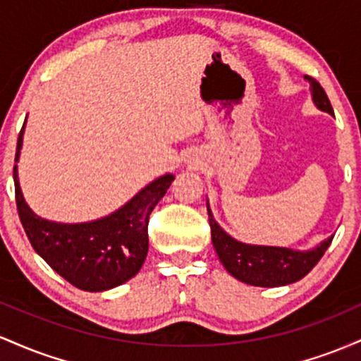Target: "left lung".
<instances>
[{
  "label": "left lung",
  "mask_w": 361,
  "mask_h": 361,
  "mask_svg": "<svg viewBox=\"0 0 361 361\" xmlns=\"http://www.w3.org/2000/svg\"><path fill=\"white\" fill-rule=\"evenodd\" d=\"M305 80L310 83L312 100L324 112L333 114L329 99L321 87V83L312 76L305 75ZM209 226H212L213 247L220 257L221 264L242 283L254 286H285L298 281L312 268L321 261L327 247L333 242V237L326 238L317 247L310 250H293L286 247H269V245H250L235 240L228 233L214 221L212 209L208 208Z\"/></svg>",
  "instance_id": "left-lung-1"
}]
</instances>
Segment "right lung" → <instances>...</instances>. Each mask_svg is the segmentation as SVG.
<instances>
[{"mask_svg":"<svg viewBox=\"0 0 361 361\" xmlns=\"http://www.w3.org/2000/svg\"><path fill=\"white\" fill-rule=\"evenodd\" d=\"M23 124L17 141L18 160L23 141ZM15 200L20 221L28 240L56 273L76 288L105 291L131 279L148 254V220L153 208L172 184L165 173L141 189L123 208L87 224H56L44 220L28 208L13 169Z\"/></svg>","mask_w":361,"mask_h":361,"instance_id":"add662e5","label":"right lung"}]
</instances>
